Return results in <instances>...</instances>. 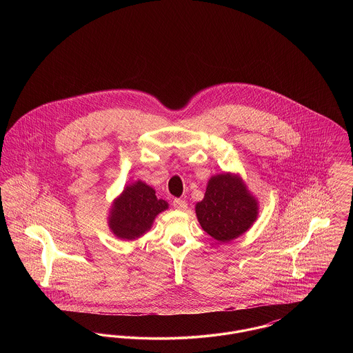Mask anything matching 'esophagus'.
Instances as JSON below:
<instances>
[{
    "mask_svg": "<svg viewBox=\"0 0 353 353\" xmlns=\"http://www.w3.org/2000/svg\"><path fill=\"white\" fill-rule=\"evenodd\" d=\"M173 206L177 209V210H186L188 209V202L181 199H174L173 200Z\"/></svg>",
    "mask_w": 353,
    "mask_h": 353,
    "instance_id": "34e87169",
    "label": "esophagus"
}]
</instances>
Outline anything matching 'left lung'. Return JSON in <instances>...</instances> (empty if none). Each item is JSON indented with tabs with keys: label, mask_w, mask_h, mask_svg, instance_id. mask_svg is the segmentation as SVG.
I'll return each mask as SVG.
<instances>
[{
	"label": "left lung",
	"mask_w": 353,
	"mask_h": 353,
	"mask_svg": "<svg viewBox=\"0 0 353 353\" xmlns=\"http://www.w3.org/2000/svg\"><path fill=\"white\" fill-rule=\"evenodd\" d=\"M259 202L238 173L225 172L209 179L196 216L202 229L219 242L246 233L258 219Z\"/></svg>",
	"instance_id": "1"
}]
</instances>
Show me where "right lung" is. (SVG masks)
Listing matches in <instances>:
<instances>
[{"mask_svg":"<svg viewBox=\"0 0 353 353\" xmlns=\"http://www.w3.org/2000/svg\"><path fill=\"white\" fill-rule=\"evenodd\" d=\"M169 208L157 199L156 190L141 180L125 185L111 203L107 223L111 233L123 241H134L151 230L154 219Z\"/></svg>","mask_w":353,"mask_h":353,"instance_id":"add662e5","label":"right lung"}]
</instances>
